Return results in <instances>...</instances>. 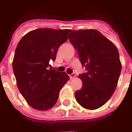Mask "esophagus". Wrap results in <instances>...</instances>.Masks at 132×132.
<instances>
[{"label":"esophagus","mask_w":132,"mask_h":132,"mask_svg":"<svg viewBox=\"0 0 132 132\" xmlns=\"http://www.w3.org/2000/svg\"><path fill=\"white\" fill-rule=\"evenodd\" d=\"M75 76H76L75 73V72H73V73H72L71 75H69L70 79H74V78H75Z\"/></svg>","instance_id":"obj_1"}]
</instances>
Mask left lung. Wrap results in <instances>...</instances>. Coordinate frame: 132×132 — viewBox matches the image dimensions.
I'll return each instance as SVG.
<instances>
[{
  "instance_id": "8db88e82",
  "label": "left lung",
  "mask_w": 132,
  "mask_h": 132,
  "mask_svg": "<svg viewBox=\"0 0 132 132\" xmlns=\"http://www.w3.org/2000/svg\"><path fill=\"white\" fill-rule=\"evenodd\" d=\"M69 40L86 70L79 75L83 85L75 92L76 100L85 109H98L111 98L118 83L121 70L118 49L92 29L71 31Z\"/></svg>"
}]
</instances>
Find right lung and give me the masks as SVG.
I'll return each instance as SVG.
<instances>
[{"mask_svg":"<svg viewBox=\"0 0 132 132\" xmlns=\"http://www.w3.org/2000/svg\"><path fill=\"white\" fill-rule=\"evenodd\" d=\"M70 30L38 28L22 37L16 47L13 69L17 85L30 106L47 111L55 104L59 93L69 80L66 72L48 69L57 49L68 40Z\"/></svg>","mask_w":132,"mask_h":132,"instance_id":"obj_1","label":"right lung"}]
</instances>
